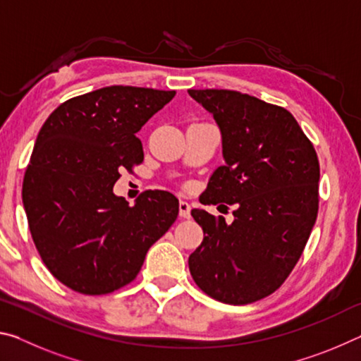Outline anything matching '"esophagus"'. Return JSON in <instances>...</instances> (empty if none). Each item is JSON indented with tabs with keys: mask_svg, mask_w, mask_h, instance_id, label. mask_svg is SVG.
<instances>
[{
	"mask_svg": "<svg viewBox=\"0 0 361 361\" xmlns=\"http://www.w3.org/2000/svg\"><path fill=\"white\" fill-rule=\"evenodd\" d=\"M178 209H180V216L181 218H189V216H191V205H189L186 200H180Z\"/></svg>",
	"mask_w": 361,
	"mask_h": 361,
	"instance_id": "1",
	"label": "esophagus"
}]
</instances>
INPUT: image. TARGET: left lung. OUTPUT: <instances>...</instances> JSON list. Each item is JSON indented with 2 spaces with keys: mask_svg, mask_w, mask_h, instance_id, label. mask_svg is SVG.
Wrapping results in <instances>:
<instances>
[{
  "mask_svg": "<svg viewBox=\"0 0 361 361\" xmlns=\"http://www.w3.org/2000/svg\"><path fill=\"white\" fill-rule=\"evenodd\" d=\"M221 130L224 166L202 204L235 205L234 221L191 212L204 231L189 256L194 282L226 304L272 295L301 258L319 213L320 166L314 145L285 108L224 89H189Z\"/></svg>",
  "mask_w": 361,
  "mask_h": 361,
  "instance_id": "left-lung-1",
  "label": "left lung"
}]
</instances>
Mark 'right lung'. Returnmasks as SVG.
<instances>
[{
    "mask_svg": "<svg viewBox=\"0 0 361 361\" xmlns=\"http://www.w3.org/2000/svg\"><path fill=\"white\" fill-rule=\"evenodd\" d=\"M175 94L109 85L66 100L41 127L22 199L42 262L68 288L95 296L130 283L178 216L167 191L132 207L113 192L119 170L143 162L137 132Z\"/></svg>",
    "mask_w": 361,
    "mask_h": 361,
    "instance_id": "1",
    "label": "right lung"
}]
</instances>
